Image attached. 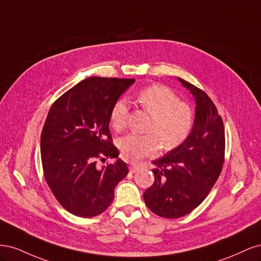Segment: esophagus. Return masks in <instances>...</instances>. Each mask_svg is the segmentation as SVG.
Instances as JSON below:
<instances>
[{
    "label": "esophagus",
    "instance_id": "34e87169",
    "mask_svg": "<svg viewBox=\"0 0 261 261\" xmlns=\"http://www.w3.org/2000/svg\"><path fill=\"white\" fill-rule=\"evenodd\" d=\"M139 169V164L137 163H130L129 164V172L130 173H136Z\"/></svg>",
    "mask_w": 261,
    "mask_h": 261
}]
</instances>
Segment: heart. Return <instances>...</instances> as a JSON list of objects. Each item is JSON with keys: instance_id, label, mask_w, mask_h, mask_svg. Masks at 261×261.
I'll return each instance as SVG.
<instances>
[{"instance_id": "heart-1", "label": "heart", "mask_w": 261, "mask_h": 261, "mask_svg": "<svg viewBox=\"0 0 261 261\" xmlns=\"http://www.w3.org/2000/svg\"><path fill=\"white\" fill-rule=\"evenodd\" d=\"M138 105L152 116L147 132L151 134H128L118 140L122 155L126 160H137L159 151L160 140L165 149L179 146L188 137L194 124L191 107L178 101L176 94L168 87L154 85L140 90L136 96ZM128 115V106L118 99L110 111V125L115 130L122 129Z\"/></svg>"}]
</instances>
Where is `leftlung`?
Segmentation results:
<instances>
[{"label": "left lung", "mask_w": 261, "mask_h": 261, "mask_svg": "<svg viewBox=\"0 0 261 261\" xmlns=\"http://www.w3.org/2000/svg\"><path fill=\"white\" fill-rule=\"evenodd\" d=\"M196 101L191 134L175 149L152 163L154 183L144 194L155 215L177 219L192 212L215 185L224 162V125L208 94L178 78Z\"/></svg>", "instance_id": "1"}]
</instances>
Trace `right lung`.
I'll return each instance as SVG.
<instances>
[{"label":"right lung","mask_w":261,"mask_h":261,"mask_svg":"<svg viewBox=\"0 0 261 261\" xmlns=\"http://www.w3.org/2000/svg\"><path fill=\"white\" fill-rule=\"evenodd\" d=\"M135 80L89 77L54 102L41 133L44 178L61 206L74 216L96 217L114 199L128 174L110 133V111ZM117 158L99 168L100 160Z\"/></svg>","instance_id":"right-lung-1"}]
</instances>
